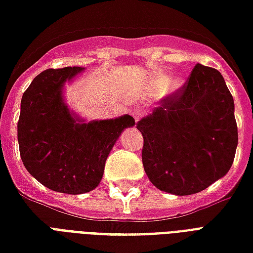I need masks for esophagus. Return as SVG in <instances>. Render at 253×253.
<instances>
[{"instance_id": "esophagus-1", "label": "esophagus", "mask_w": 253, "mask_h": 253, "mask_svg": "<svg viewBox=\"0 0 253 253\" xmlns=\"http://www.w3.org/2000/svg\"><path fill=\"white\" fill-rule=\"evenodd\" d=\"M142 115H143V110H142L141 107H136L132 110V117H134L135 122L139 121V119L142 118Z\"/></svg>"}]
</instances>
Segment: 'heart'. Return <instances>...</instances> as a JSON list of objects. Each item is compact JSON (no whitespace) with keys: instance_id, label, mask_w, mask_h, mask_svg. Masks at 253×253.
<instances>
[{"instance_id":"1","label":"heart","mask_w":253,"mask_h":253,"mask_svg":"<svg viewBox=\"0 0 253 253\" xmlns=\"http://www.w3.org/2000/svg\"><path fill=\"white\" fill-rule=\"evenodd\" d=\"M182 87V80L175 79L171 82L169 75H161L157 79L151 83L150 85V93L153 96H160L162 93H165V91H177Z\"/></svg>"}]
</instances>
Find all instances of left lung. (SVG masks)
<instances>
[{
    "mask_svg": "<svg viewBox=\"0 0 253 253\" xmlns=\"http://www.w3.org/2000/svg\"><path fill=\"white\" fill-rule=\"evenodd\" d=\"M136 128L143 135L142 162L150 182L175 196L198 193L222 178L239 142L235 102L225 80L203 64Z\"/></svg>",
    "mask_w": 253,
    "mask_h": 253,
    "instance_id": "obj_1",
    "label": "left lung"
}]
</instances>
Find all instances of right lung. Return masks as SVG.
<instances>
[{"mask_svg": "<svg viewBox=\"0 0 253 253\" xmlns=\"http://www.w3.org/2000/svg\"><path fill=\"white\" fill-rule=\"evenodd\" d=\"M82 67L46 69L33 79L21 99L17 139L25 169L50 190L82 194L102 181L110 151L134 118L87 122L64 99V85Z\"/></svg>", "mask_w": 253, "mask_h": 253, "instance_id": "1", "label": "right lung"}]
</instances>
